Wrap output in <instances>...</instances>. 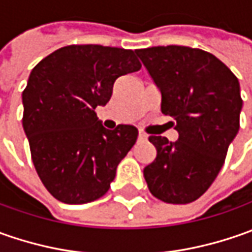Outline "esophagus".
<instances>
[{"mask_svg": "<svg viewBox=\"0 0 252 252\" xmlns=\"http://www.w3.org/2000/svg\"><path fill=\"white\" fill-rule=\"evenodd\" d=\"M139 140L140 141H146L147 140V136L143 133V131H139Z\"/></svg>", "mask_w": 252, "mask_h": 252, "instance_id": "obj_1", "label": "esophagus"}]
</instances>
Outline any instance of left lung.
<instances>
[{
    "label": "left lung",
    "mask_w": 252,
    "mask_h": 252,
    "mask_svg": "<svg viewBox=\"0 0 252 252\" xmlns=\"http://www.w3.org/2000/svg\"><path fill=\"white\" fill-rule=\"evenodd\" d=\"M161 94V112L172 116L178 140L150 136L156 160L143 174L150 192L167 203L202 196L240 129L243 101L237 77L213 54L187 46L134 50Z\"/></svg>",
    "instance_id": "left-lung-1"
}]
</instances>
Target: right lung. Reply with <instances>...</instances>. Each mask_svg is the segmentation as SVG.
<instances>
[{
    "label": "right lung",
    "mask_w": 252,
    "mask_h": 252,
    "mask_svg": "<svg viewBox=\"0 0 252 252\" xmlns=\"http://www.w3.org/2000/svg\"><path fill=\"white\" fill-rule=\"evenodd\" d=\"M140 68L133 50L73 44L32 70L22 126L39 178L60 202L88 203L109 190L139 131L131 125L105 129L95 108L109 102L119 77Z\"/></svg>",
    "instance_id": "1"
}]
</instances>
